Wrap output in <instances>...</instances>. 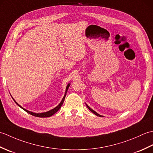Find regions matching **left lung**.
Wrapping results in <instances>:
<instances>
[{
    "label": "left lung",
    "instance_id": "left-lung-1",
    "mask_svg": "<svg viewBox=\"0 0 153 153\" xmlns=\"http://www.w3.org/2000/svg\"><path fill=\"white\" fill-rule=\"evenodd\" d=\"M86 106H87V108H88L90 110V111H91V112H92L93 114H95L96 116H99V117H102V116H101V115H99V114H97L95 111H94V110H92L91 108L90 107H89L88 105H86Z\"/></svg>",
    "mask_w": 153,
    "mask_h": 153
}]
</instances>
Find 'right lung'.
<instances>
[{
  "label": "right lung",
  "instance_id": "obj_1",
  "mask_svg": "<svg viewBox=\"0 0 153 153\" xmlns=\"http://www.w3.org/2000/svg\"><path fill=\"white\" fill-rule=\"evenodd\" d=\"M70 84L69 83V84H68V85H67V87H66V93H65V95H64V97H63V99H62V101L60 102V103L59 104V105H58L56 107H55L54 108L52 109V110H49V111L46 112L37 114V113H34V112H30V111H28V110H25V109H24V108H23L20 105H19L15 101V100H14V99H13V98H12V99H13V100H14V102H15L16 104H17V105H18L19 107H20V108H22L23 110H24L25 112H27V113L30 114H31V115H32V116H36V117H40V118H47V117H50V116H51L52 115H53L54 114L56 113V112L58 111V110H59V109L61 108V106H62V104H63V102H64V101L65 97H66V95L67 91H68V89L69 88V86H70Z\"/></svg>",
  "mask_w": 153,
  "mask_h": 153
}]
</instances>
